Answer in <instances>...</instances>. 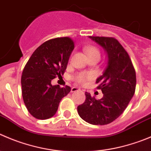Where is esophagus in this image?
Wrapping results in <instances>:
<instances>
[{
    "instance_id": "obj_1",
    "label": "esophagus",
    "mask_w": 151,
    "mask_h": 151,
    "mask_svg": "<svg viewBox=\"0 0 151 151\" xmlns=\"http://www.w3.org/2000/svg\"><path fill=\"white\" fill-rule=\"evenodd\" d=\"M80 90V89L77 87H73L71 88V93H75V92H77Z\"/></svg>"
}]
</instances>
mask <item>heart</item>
<instances>
[{
	"label": "heart",
	"mask_w": 151,
	"mask_h": 151,
	"mask_svg": "<svg viewBox=\"0 0 151 151\" xmlns=\"http://www.w3.org/2000/svg\"><path fill=\"white\" fill-rule=\"evenodd\" d=\"M84 51L87 54L88 57H93L97 56L100 58V52L98 49L95 47H87L84 48ZM93 77V75L91 73H78L75 77V80L78 83H81V84H84L87 81L92 79Z\"/></svg>",
	"instance_id": "heart-1"
}]
</instances>
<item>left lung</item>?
I'll return each mask as SVG.
<instances>
[{
  "mask_svg": "<svg viewBox=\"0 0 151 151\" xmlns=\"http://www.w3.org/2000/svg\"><path fill=\"white\" fill-rule=\"evenodd\" d=\"M103 47L107 54V66L96 79L103 97L96 99L86 93V100L78 106V115L87 122L104 125L116 120L126 109L136 90V72L129 55L114 38L89 36Z\"/></svg>",
  "mask_w": 151,
  "mask_h": 151,
  "instance_id": "1",
  "label": "left lung"
}]
</instances>
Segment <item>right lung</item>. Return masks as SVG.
Returning <instances> with one entry per match:
<instances>
[{
	"label": "right lung",
	"instance_id": "obj_1",
	"mask_svg": "<svg viewBox=\"0 0 151 151\" xmlns=\"http://www.w3.org/2000/svg\"><path fill=\"white\" fill-rule=\"evenodd\" d=\"M73 49L71 38H54L38 47L27 61L21 76L22 96L33 117L42 120L52 117L61 100L71 90L69 86L52 85L51 81L64 75Z\"/></svg>",
	"mask_w": 151,
	"mask_h": 151
}]
</instances>
